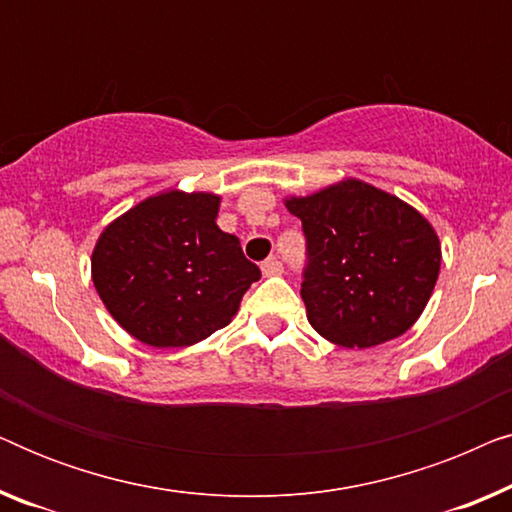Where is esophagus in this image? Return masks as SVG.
<instances>
[{"instance_id": "1", "label": "esophagus", "mask_w": 512, "mask_h": 512, "mask_svg": "<svg viewBox=\"0 0 512 512\" xmlns=\"http://www.w3.org/2000/svg\"><path fill=\"white\" fill-rule=\"evenodd\" d=\"M261 270H263L265 277H277V275H282V272H284V265L279 263L277 258H268V261H263Z\"/></svg>"}]
</instances>
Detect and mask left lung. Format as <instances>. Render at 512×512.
I'll use <instances>...</instances> for the list:
<instances>
[{"label": "left lung", "mask_w": 512, "mask_h": 512, "mask_svg": "<svg viewBox=\"0 0 512 512\" xmlns=\"http://www.w3.org/2000/svg\"><path fill=\"white\" fill-rule=\"evenodd\" d=\"M284 205L303 221L300 296L321 338L366 349L415 324L440 272V240L415 207L361 179Z\"/></svg>", "instance_id": "8db88e82"}]
</instances>
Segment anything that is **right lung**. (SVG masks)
I'll list each match as a JSON object with an SVG mask.
<instances>
[{
    "instance_id": "add662e5",
    "label": "right lung",
    "mask_w": 512,
    "mask_h": 512,
    "mask_svg": "<svg viewBox=\"0 0 512 512\" xmlns=\"http://www.w3.org/2000/svg\"><path fill=\"white\" fill-rule=\"evenodd\" d=\"M221 198L172 188L151 195L102 230L93 284L104 307L149 347H191L237 314L261 279L240 240L216 226Z\"/></svg>"
}]
</instances>
